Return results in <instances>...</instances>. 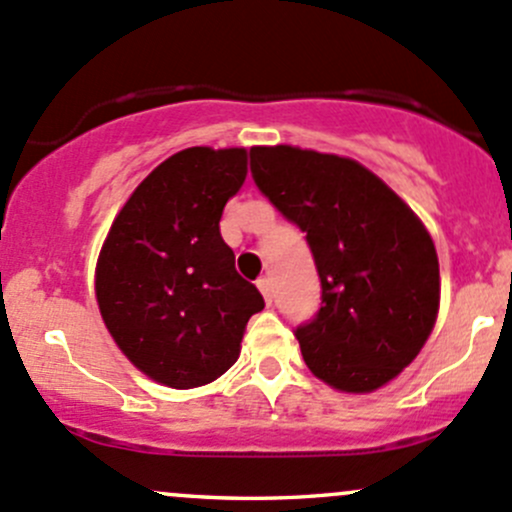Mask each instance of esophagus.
Here are the masks:
<instances>
[{"mask_svg":"<svg viewBox=\"0 0 512 512\" xmlns=\"http://www.w3.org/2000/svg\"><path fill=\"white\" fill-rule=\"evenodd\" d=\"M256 286H258V291L263 293V298L268 300V303H271V298H273V288H271V278L268 276H261L256 281Z\"/></svg>","mask_w":512,"mask_h":512,"instance_id":"34e87169","label":"esophagus"}]
</instances>
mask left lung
Wrapping results in <instances>:
<instances>
[{"instance_id":"left-lung-1","label":"left lung","mask_w":512,"mask_h":512,"mask_svg":"<svg viewBox=\"0 0 512 512\" xmlns=\"http://www.w3.org/2000/svg\"><path fill=\"white\" fill-rule=\"evenodd\" d=\"M263 197L305 231L320 308L298 325L305 365L340 392H374L419 355L439 313V258L419 217L350 157L251 147Z\"/></svg>"}]
</instances>
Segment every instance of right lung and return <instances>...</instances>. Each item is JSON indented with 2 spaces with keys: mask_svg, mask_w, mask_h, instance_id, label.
Masks as SVG:
<instances>
[{
  "mask_svg": "<svg viewBox=\"0 0 512 512\" xmlns=\"http://www.w3.org/2000/svg\"><path fill=\"white\" fill-rule=\"evenodd\" d=\"M244 179V147H187L142 179L100 249L105 328L140 372L167 387L221 377L239 360L249 318L263 310L219 231Z\"/></svg>",
  "mask_w": 512,
  "mask_h": 512,
  "instance_id": "right-lung-1",
  "label": "right lung"
}]
</instances>
